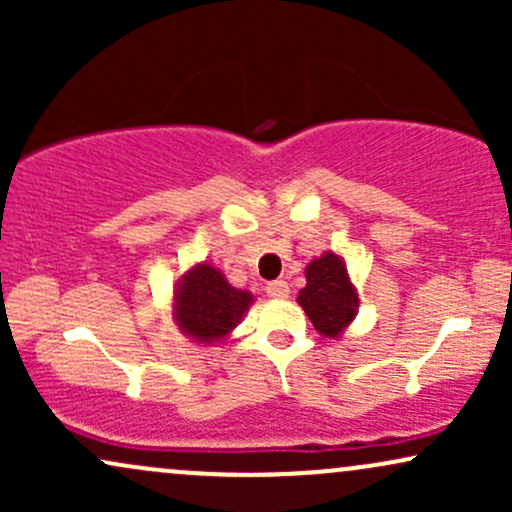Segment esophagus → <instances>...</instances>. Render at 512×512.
<instances>
[{
  "mask_svg": "<svg viewBox=\"0 0 512 512\" xmlns=\"http://www.w3.org/2000/svg\"><path fill=\"white\" fill-rule=\"evenodd\" d=\"M264 291H267L269 298H286L289 296V284L281 279H276V281H269V284L264 286Z\"/></svg>",
  "mask_w": 512,
  "mask_h": 512,
  "instance_id": "34e87169",
  "label": "esophagus"
}]
</instances>
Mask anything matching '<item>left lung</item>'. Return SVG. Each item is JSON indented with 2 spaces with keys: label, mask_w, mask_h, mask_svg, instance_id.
Here are the masks:
<instances>
[{
  "label": "left lung",
  "mask_w": 512,
  "mask_h": 512,
  "mask_svg": "<svg viewBox=\"0 0 512 512\" xmlns=\"http://www.w3.org/2000/svg\"><path fill=\"white\" fill-rule=\"evenodd\" d=\"M308 286L298 293V303L315 330L325 337H339L358 313V296L344 262L332 252L310 262L305 269Z\"/></svg>",
  "instance_id": "8db88e82"
}]
</instances>
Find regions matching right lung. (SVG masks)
Listing matches in <instances>:
<instances>
[{"label":"right lung","instance_id":"obj_1","mask_svg":"<svg viewBox=\"0 0 512 512\" xmlns=\"http://www.w3.org/2000/svg\"><path fill=\"white\" fill-rule=\"evenodd\" d=\"M252 296L238 291L209 264H199L175 293V317L178 325L197 342H214L238 325Z\"/></svg>","mask_w":512,"mask_h":512}]
</instances>
